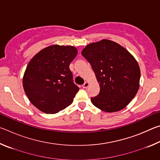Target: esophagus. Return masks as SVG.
<instances>
[{"label":"esophagus","instance_id":"34e87169","mask_svg":"<svg viewBox=\"0 0 160 160\" xmlns=\"http://www.w3.org/2000/svg\"><path fill=\"white\" fill-rule=\"evenodd\" d=\"M89 84H90V83H89L88 82H85L84 83L83 85H82V88H88V87L89 86Z\"/></svg>","mask_w":160,"mask_h":160}]
</instances>
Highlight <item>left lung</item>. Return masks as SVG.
<instances>
[{
    "instance_id": "1",
    "label": "left lung",
    "mask_w": 160,
    "mask_h": 160,
    "mask_svg": "<svg viewBox=\"0 0 160 160\" xmlns=\"http://www.w3.org/2000/svg\"><path fill=\"white\" fill-rule=\"evenodd\" d=\"M99 82L100 91L91 102L105 112L123 109L139 89L138 63L125 48L107 39L92 43L82 51Z\"/></svg>"
}]
</instances>
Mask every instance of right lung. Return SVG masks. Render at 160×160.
<instances>
[{"label":"right lung","mask_w":160,"mask_h":160,"mask_svg":"<svg viewBox=\"0 0 160 160\" xmlns=\"http://www.w3.org/2000/svg\"><path fill=\"white\" fill-rule=\"evenodd\" d=\"M78 53L71 46L52 45L36 54L27 66L23 88L38 109L56 113L72 104L79 88L73 82L70 63Z\"/></svg>","instance_id":"add662e5"}]
</instances>
